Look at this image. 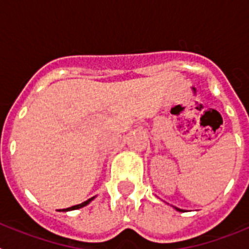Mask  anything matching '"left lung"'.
Instances as JSON below:
<instances>
[{
  "label": "left lung",
  "instance_id": "1",
  "mask_svg": "<svg viewBox=\"0 0 249 249\" xmlns=\"http://www.w3.org/2000/svg\"><path fill=\"white\" fill-rule=\"evenodd\" d=\"M177 210H178V208H177ZM178 211H182V210H178Z\"/></svg>",
  "mask_w": 249,
  "mask_h": 249
}]
</instances>
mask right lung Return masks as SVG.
I'll return each instance as SVG.
<instances>
[{"mask_svg":"<svg viewBox=\"0 0 249 249\" xmlns=\"http://www.w3.org/2000/svg\"><path fill=\"white\" fill-rule=\"evenodd\" d=\"M94 197H92V198H89V199H87V201L86 202H83V203H81V204H77V206H72V207H70V208H66V210H62V211H72V210H78V208H82V207H85V206H87V204L89 203V202L92 201V199H93Z\"/></svg>","mask_w":249,"mask_h":249,"instance_id":"obj_1","label":"right lung"}]
</instances>
